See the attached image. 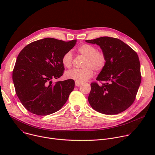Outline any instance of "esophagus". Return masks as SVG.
<instances>
[{
    "instance_id": "obj_1",
    "label": "esophagus",
    "mask_w": 155,
    "mask_h": 155,
    "mask_svg": "<svg viewBox=\"0 0 155 155\" xmlns=\"http://www.w3.org/2000/svg\"><path fill=\"white\" fill-rule=\"evenodd\" d=\"M81 83H80V82H78V81H75V86H80L81 85Z\"/></svg>"
}]
</instances>
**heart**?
Here are the masks:
<instances>
[{
  "label": "heart",
  "mask_w": 155,
  "mask_h": 155,
  "mask_svg": "<svg viewBox=\"0 0 155 155\" xmlns=\"http://www.w3.org/2000/svg\"><path fill=\"white\" fill-rule=\"evenodd\" d=\"M78 52L86 56L82 69H73L65 73V77L81 83L91 78L93 75V69L96 71L102 70L107 62L106 55L102 51L90 44H83L77 49ZM62 63L64 67L70 68L73 63V54L71 51L65 52L62 57Z\"/></svg>",
  "instance_id": "b5f03b06"
}]
</instances>
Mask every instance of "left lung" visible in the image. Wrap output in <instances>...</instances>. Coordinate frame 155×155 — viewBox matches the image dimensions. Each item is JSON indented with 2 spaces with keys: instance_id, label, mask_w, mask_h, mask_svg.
<instances>
[{
  "instance_id": "left-lung-1",
  "label": "left lung",
  "mask_w": 155,
  "mask_h": 155,
  "mask_svg": "<svg viewBox=\"0 0 155 155\" xmlns=\"http://www.w3.org/2000/svg\"><path fill=\"white\" fill-rule=\"evenodd\" d=\"M86 42L97 44L106 55L107 62L96 80L91 83L88 101L97 112L105 115L123 112L134 102L141 82L137 53L118 38L102 37Z\"/></svg>"
}]
</instances>
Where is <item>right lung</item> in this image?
<instances>
[{
    "mask_svg": "<svg viewBox=\"0 0 155 155\" xmlns=\"http://www.w3.org/2000/svg\"><path fill=\"white\" fill-rule=\"evenodd\" d=\"M76 41L45 38L28 44L19 53L13 71V81L18 97L31 113L50 115L67 102L74 89V80L54 84L51 80L63 75L62 57Z\"/></svg>",
    "mask_w": 155,
    "mask_h": 155,
    "instance_id": "add662e5",
    "label": "right lung"
}]
</instances>
